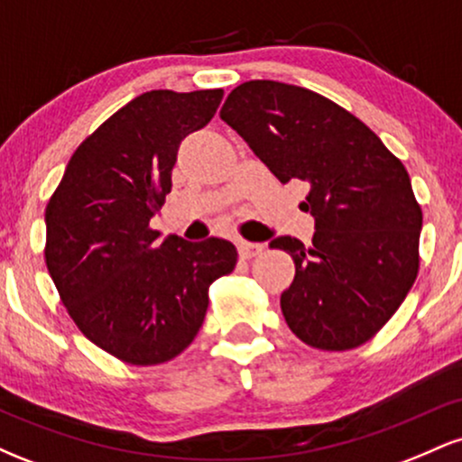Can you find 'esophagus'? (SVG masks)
Here are the masks:
<instances>
[{
	"label": "esophagus",
	"instance_id": "esophagus-1",
	"mask_svg": "<svg viewBox=\"0 0 462 462\" xmlns=\"http://www.w3.org/2000/svg\"><path fill=\"white\" fill-rule=\"evenodd\" d=\"M264 245H261V243H249V241H241L238 243V256L245 258V261H249V258L258 256V254H263Z\"/></svg>",
	"mask_w": 462,
	"mask_h": 462
}]
</instances>
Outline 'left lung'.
<instances>
[{
    "instance_id": "obj_1",
    "label": "left lung",
    "mask_w": 462,
    "mask_h": 462,
    "mask_svg": "<svg viewBox=\"0 0 462 462\" xmlns=\"http://www.w3.org/2000/svg\"><path fill=\"white\" fill-rule=\"evenodd\" d=\"M219 116L280 182L310 187L312 245L291 236L269 245L295 263L280 298L286 326L323 352L367 343L400 309L421 263L423 215L406 167L358 116L293 84H238Z\"/></svg>"
}]
</instances>
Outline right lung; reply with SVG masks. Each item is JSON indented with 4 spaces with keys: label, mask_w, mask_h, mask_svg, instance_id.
Segmentation results:
<instances>
[{
    "label": "right lung",
    "mask_w": 462,
    "mask_h": 462,
    "mask_svg": "<svg viewBox=\"0 0 462 462\" xmlns=\"http://www.w3.org/2000/svg\"><path fill=\"white\" fill-rule=\"evenodd\" d=\"M224 88L150 91L87 136L45 208V264L79 332L134 367L182 354L198 337L208 289L235 272L224 238L158 241L152 217L171 190L184 136L213 119Z\"/></svg>",
    "instance_id": "add662e5"
}]
</instances>
